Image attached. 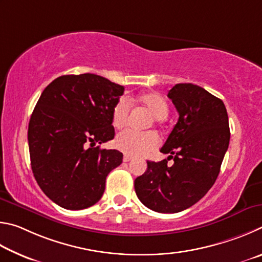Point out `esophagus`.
<instances>
[{
  "label": "esophagus",
  "mask_w": 262,
  "mask_h": 262,
  "mask_svg": "<svg viewBox=\"0 0 262 262\" xmlns=\"http://www.w3.org/2000/svg\"><path fill=\"white\" fill-rule=\"evenodd\" d=\"M131 159H132V158L130 157V155H124V158H123V161H124V162H128V161H130Z\"/></svg>",
  "instance_id": "34e87169"
}]
</instances>
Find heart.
Returning <instances> with one entry per match:
<instances>
[{
  "label": "heart",
  "instance_id": "heart-1",
  "mask_svg": "<svg viewBox=\"0 0 262 262\" xmlns=\"http://www.w3.org/2000/svg\"><path fill=\"white\" fill-rule=\"evenodd\" d=\"M137 102L152 114L155 123H161L169 114V104L167 100L159 93H147L140 95ZM130 114V102L123 96L114 105L112 113V124L116 130L125 127ZM159 137L153 131L137 132L125 130L119 134L115 139V146L123 153L140 157L152 152L159 146Z\"/></svg>",
  "mask_w": 262,
  "mask_h": 262
}]
</instances>
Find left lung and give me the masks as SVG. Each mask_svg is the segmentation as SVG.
Listing matches in <instances>:
<instances>
[{
    "instance_id": "obj_1",
    "label": "left lung",
    "mask_w": 262,
    "mask_h": 262,
    "mask_svg": "<svg viewBox=\"0 0 262 262\" xmlns=\"http://www.w3.org/2000/svg\"><path fill=\"white\" fill-rule=\"evenodd\" d=\"M178 122L160 149L167 160L147 161V170L136 178L137 196L159 213H178L203 198L214 185L226 154L230 130L226 105L203 87L176 84L168 92Z\"/></svg>"
}]
</instances>
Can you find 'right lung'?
Masks as SVG:
<instances>
[{
	"label": "right lung",
	"instance_id": "obj_1",
	"mask_svg": "<svg viewBox=\"0 0 262 262\" xmlns=\"http://www.w3.org/2000/svg\"><path fill=\"white\" fill-rule=\"evenodd\" d=\"M124 86L93 73L61 76L43 90L29 123L32 171L40 189L61 207L78 210L101 199L108 173L122 163L114 139V105Z\"/></svg>",
	"mask_w": 262,
	"mask_h": 262
}]
</instances>
